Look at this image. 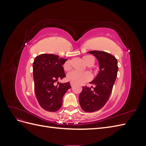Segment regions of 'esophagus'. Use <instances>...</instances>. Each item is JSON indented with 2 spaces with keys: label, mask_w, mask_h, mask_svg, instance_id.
Here are the masks:
<instances>
[{
  "label": "esophagus",
  "mask_w": 146,
  "mask_h": 146,
  "mask_svg": "<svg viewBox=\"0 0 146 146\" xmlns=\"http://www.w3.org/2000/svg\"><path fill=\"white\" fill-rule=\"evenodd\" d=\"M70 86H71L72 87H73V86H74V84H73V83H70Z\"/></svg>",
  "instance_id": "obj_1"
}]
</instances>
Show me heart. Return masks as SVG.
Listing matches in <instances>:
<instances>
[{"label":"heart","instance_id":"b5f03b06","mask_svg":"<svg viewBox=\"0 0 146 146\" xmlns=\"http://www.w3.org/2000/svg\"><path fill=\"white\" fill-rule=\"evenodd\" d=\"M83 62L88 66H92L94 64L95 60L92 56L85 55L83 56ZM63 68L65 70H69L71 68V61H67L63 65ZM91 79V76L88 72L80 73L76 71H72L68 74L67 80L75 85H79L89 81Z\"/></svg>","mask_w":146,"mask_h":146}]
</instances>
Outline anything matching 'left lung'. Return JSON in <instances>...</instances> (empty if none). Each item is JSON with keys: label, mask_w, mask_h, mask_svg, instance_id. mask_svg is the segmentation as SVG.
Listing matches in <instances>:
<instances>
[{"label": "left lung", "mask_w": 146, "mask_h": 146, "mask_svg": "<svg viewBox=\"0 0 146 146\" xmlns=\"http://www.w3.org/2000/svg\"><path fill=\"white\" fill-rule=\"evenodd\" d=\"M94 55L99 61V72L90 84L94 87H83L79 96V103L86 112H94L101 109L111 95L118 71L117 60L109 53L99 50L87 52Z\"/></svg>", "instance_id": "1"}]
</instances>
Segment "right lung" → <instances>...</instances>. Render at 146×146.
I'll return each mask as SVG.
<instances>
[{
    "label": "right lung",
    "mask_w": 146,
    "mask_h": 146,
    "mask_svg": "<svg viewBox=\"0 0 146 146\" xmlns=\"http://www.w3.org/2000/svg\"><path fill=\"white\" fill-rule=\"evenodd\" d=\"M68 59L58 55L43 54L35 58L33 75L35 92L41 107L48 111L54 112L61 108L63 98L71 88L70 83H55L66 77L63 64Z\"/></svg>",
    "instance_id": "right-lung-1"
}]
</instances>
